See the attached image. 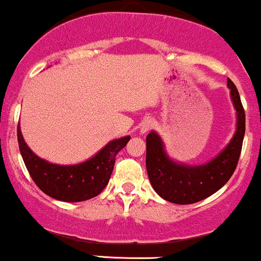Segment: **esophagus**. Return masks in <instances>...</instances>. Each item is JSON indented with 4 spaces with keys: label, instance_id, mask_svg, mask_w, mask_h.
<instances>
[{
    "label": "esophagus",
    "instance_id": "34e87169",
    "mask_svg": "<svg viewBox=\"0 0 261 261\" xmlns=\"http://www.w3.org/2000/svg\"><path fill=\"white\" fill-rule=\"evenodd\" d=\"M153 127H154L153 121H150V119H149V121H145L144 123H143L142 128H140V132H142V133H146V132L150 130Z\"/></svg>",
    "mask_w": 261,
    "mask_h": 261
}]
</instances>
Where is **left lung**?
<instances>
[{"instance_id":"1","label":"left lung","mask_w":261,"mask_h":261,"mask_svg":"<svg viewBox=\"0 0 261 261\" xmlns=\"http://www.w3.org/2000/svg\"><path fill=\"white\" fill-rule=\"evenodd\" d=\"M237 110V132L225 149L210 163L187 166L170 160L162 139L155 132L146 136V171L151 186L164 200L177 204H191L210 197L223 187L233 175L241 156L245 133V113L241 96L230 79L227 80Z\"/></svg>"}]
</instances>
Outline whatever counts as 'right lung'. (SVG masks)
<instances>
[{"mask_svg":"<svg viewBox=\"0 0 261 261\" xmlns=\"http://www.w3.org/2000/svg\"><path fill=\"white\" fill-rule=\"evenodd\" d=\"M17 138L25 168L44 194L64 202H81L99 195L107 186L116 155L127 145L130 137L112 140L90 160L70 166L55 165L38 158L25 144L19 125Z\"/></svg>","mask_w":261,"mask_h":261,"instance_id":"add662e5","label":"right lung"}]
</instances>
